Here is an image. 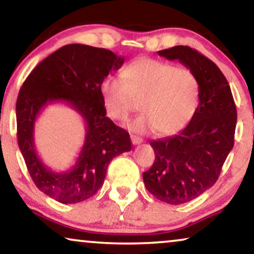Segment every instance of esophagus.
Returning a JSON list of instances; mask_svg holds the SVG:
<instances>
[{
  "label": "esophagus",
  "instance_id": "esophagus-1",
  "mask_svg": "<svg viewBox=\"0 0 254 254\" xmlns=\"http://www.w3.org/2000/svg\"><path fill=\"white\" fill-rule=\"evenodd\" d=\"M130 140H131V143H133L134 145L140 144V143H142V142H143V140H142L141 137L135 136V135H130Z\"/></svg>",
  "mask_w": 254,
  "mask_h": 254
}]
</instances>
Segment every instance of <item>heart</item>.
Returning <instances> with one entry per match:
<instances>
[{
  "instance_id": "heart-1",
  "label": "heart",
  "mask_w": 254,
  "mask_h": 254,
  "mask_svg": "<svg viewBox=\"0 0 254 254\" xmlns=\"http://www.w3.org/2000/svg\"><path fill=\"white\" fill-rule=\"evenodd\" d=\"M121 79L106 77L100 96L107 116L124 121L137 110L142 113L127 124L130 130L164 136L182 131L190 124L199 103V82L192 70L168 62L138 58L121 69Z\"/></svg>"
}]
</instances>
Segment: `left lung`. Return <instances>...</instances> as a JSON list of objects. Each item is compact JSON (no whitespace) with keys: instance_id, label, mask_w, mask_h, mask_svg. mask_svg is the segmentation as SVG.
<instances>
[{"instance_id":"8db88e82","label":"left lung","mask_w":254,"mask_h":254,"mask_svg":"<svg viewBox=\"0 0 254 254\" xmlns=\"http://www.w3.org/2000/svg\"><path fill=\"white\" fill-rule=\"evenodd\" d=\"M178 60L199 82V104L178 135L151 141L155 162L143 172L149 192L163 202L180 204L201 195L216 183L234 147L237 110L230 85L213 61L189 46L158 51Z\"/></svg>"}]
</instances>
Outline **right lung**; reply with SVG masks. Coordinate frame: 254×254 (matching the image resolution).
<instances>
[{"label":"right lung","mask_w":254,"mask_h":254,"mask_svg":"<svg viewBox=\"0 0 254 254\" xmlns=\"http://www.w3.org/2000/svg\"><path fill=\"white\" fill-rule=\"evenodd\" d=\"M124 58L105 48L71 44L59 48L27 76L16 103L17 140L33 183L61 203L82 202L98 192L107 166L116 156L129 151V134L106 117L100 84ZM51 102H65L85 120V144L75 165L64 173L45 166L34 147V124Z\"/></svg>","instance_id":"right-lung-1"}]
</instances>
